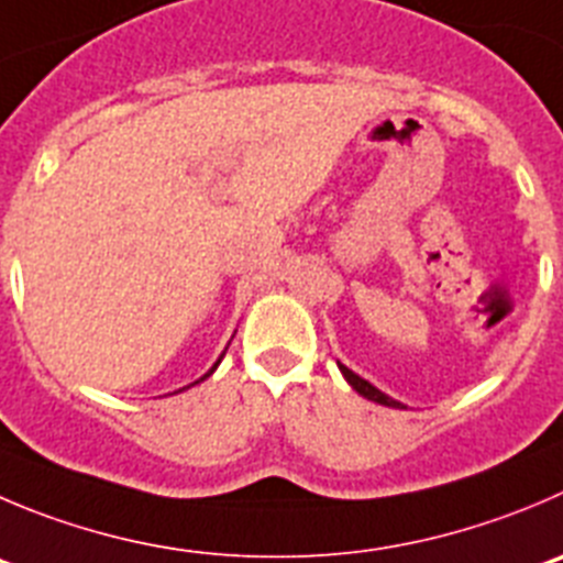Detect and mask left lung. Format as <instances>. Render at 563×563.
<instances>
[{
    "mask_svg": "<svg viewBox=\"0 0 563 563\" xmlns=\"http://www.w3.org/2000/svg\"><path fill=\"white\" fill-rule=\"evenodd\" d=\"M336 367H340V373H342V376H345V382L351 384V387L356 389V393L362 395V398L373 400V404L393 406V409H406V406L400 404V400H395V398H389V395H384L382 389H378V387H373V384H371V382H365V378H362V376H356V373H353L351 367H345V365H342V362H336Z\"/></svg>",
    "mask_w": 563,
    "mask_h": 563,
    "instance_id": "left-lung-1",
    "label": "left lung"
}]
</instances>
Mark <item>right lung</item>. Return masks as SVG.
Here are the masks:
<instances>
[{"label": "right lung", "mask_w": 563, "mask_h": 563, "mask_svg": "<svg viewBox=\"0 0 563 563\" xmlns=\"http://www.w3.org/2000/svg\"><path fill=\"white\" fill-rule=\"evenodd\" d=\"M223 353H227V351H223ZM223 353H221V358H223ZM221 358H218L216 365H212V371H210V373H205V376L198 378V382H205V378H210V376H212V373H216V367H218V365H221ZM198 382H192V384H198ZM192 384H190V387H192ZM181 389H187V387H181ZM181 389H179V393H181Z\"/></svg>", "instance_id": "right-lung-1"}]
</instances>
